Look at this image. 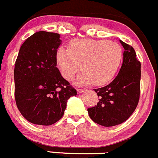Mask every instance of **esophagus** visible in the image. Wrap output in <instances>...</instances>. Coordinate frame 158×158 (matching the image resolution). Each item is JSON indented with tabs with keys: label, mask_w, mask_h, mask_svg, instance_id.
<instances>
[{
	"label": "esophagus",
	"mask_w": 158,
	"mask_h": 158,
	"mask_svg": "<svg viewBox=\"0 0 158 158\" xmlns=\"http://www.w3.org/2000/svg\"><path fill=\"white\" fill-rule=\"evenodd\" d=\"M84 91H85V89H77L78 93H83Z\"/></svg>",
	"instance_id": "1"
}]
</instances>
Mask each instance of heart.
Listing matches in <instances>:
<instances>
[{"instance_id":"obj_1","label":"heart","mask_w":158,"mask_h":158,"mask_svg":"<svg viewBox=\"0 0 158 158\" xmlns=\"http://www.w3.org/2000/svg\"><path fill=\"white\" fill-rule=\"evenodd\" d=\"M123 50L112 41L76 39L67 48L59 47L56 61L62 76L73 80L82 69L76 82L79 85L93 83L102 85L113 79L121 63Z\"/></svg>"}]
</instances>
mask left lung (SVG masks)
<instances>
[{
	"label": "left lung",
	"mask_w": 158,
	"mask_h": 158,
	"mask_svg": "<svg viewBox=\"0 0 158 158\" xmlns=\"http://www.w3.org/2000/svg\"><path fill=\"white\" fill-rule=\"evenodd\" d=\"M120 42L124 48L120 72L109 85L94 89L99 102L87 110L92 120L103 127L116 126L126 121L140 99L141 64L137 59L134 48Z\"/></svg>",
	"instance_id": "left-lung-1"
}]
</instances>
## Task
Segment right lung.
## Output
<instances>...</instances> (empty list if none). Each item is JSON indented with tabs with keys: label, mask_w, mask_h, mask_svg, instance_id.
Returning a JSON list of instances; mask_svg holds the SVG:
<instances>
[{
	"label": "right lung",
	"mask_w": 158,
	"mask_h": 158,
	"mask_svg": "<svg viewBox=\"0 0 158 158\" xmlns=\"http://www.w3.org/2000/svg\"><path fill=\"white\" fill-rule=\"evenodd\" d=\"M60 35L41 31L26 39L15 66L17 107L27 121L49 126L59 121L67 100L77 94L56 67Z\"/></svg>",
	"instance_id": "add662e5"
}]
</instances>
